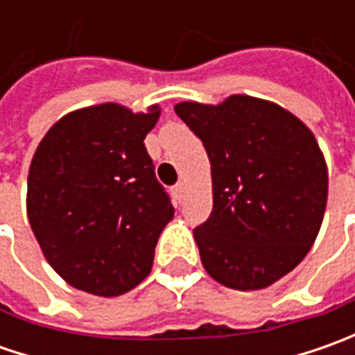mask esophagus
<instances>
[{"label":"esophagus","instance_id":"1","mask_svg":"<svg viewBox=\"0 0 355 355\" xmlns=\"http://www.w3.org/2000/svg\"><path fill=\"white\" fill-rule=\"evenodd\" d=\"M184 193H185V185L182 184V182L173 185V198L178 199V201H182V199H184Z\"/></svg>","mask_w":355,"mask_h":355}]
</instances>
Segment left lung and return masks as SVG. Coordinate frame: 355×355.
Instances as JSON below:
<instances>
[{"label": "left lung", "instance_id": "obj_1", "mask_svg": "<svg viewBox=\"0 0 355 355\" xmlns=\"http://www.w3.org/2000/svg\"><path fill=\"white\" fill-rule=\"evenodd\" d=\"M173 110L211 162L213 211L193 229L205 270L235 291L270 286L306 257L324 219L328 168L314 134L245 94Z\"/></svg>", "mask_w": 355, "mask_h": 355}]
</instances>
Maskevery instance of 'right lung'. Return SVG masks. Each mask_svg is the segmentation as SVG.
I'll list each match as a JSON object with an SVG mask.
<instances>
[{"mask_svg": "<svg viewBox=\"0 0 355 355\" xmlns=\"http://www.w3.org/2000/svg\"><path fill=\"white\" fill-rule=\"evenodd\" d=\"M157 118V104H96L62 116L35 150L27 217L49 265L78 291L118 296L152 270L173 217L144 146Z\"/></svg>", "mask_w": 355, "mask_h": 355, "instance_id": "1", "label": "right lung"}]
</instances>
